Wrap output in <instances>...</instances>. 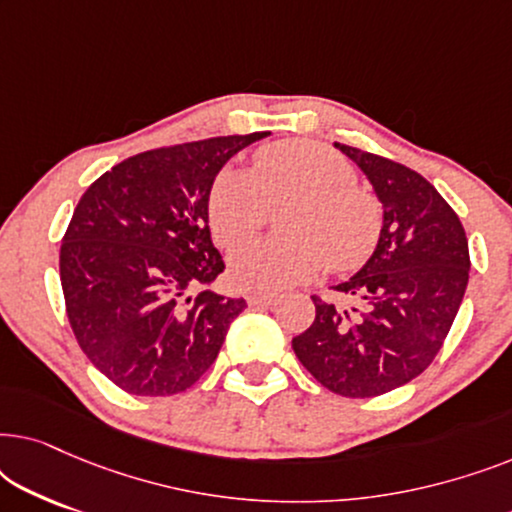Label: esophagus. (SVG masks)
<instances>
[{
    "mask_svg": "<svg viewBox=\"0 0 512 512\" xmlns=\"http://www.w3.org/2000/svg\"><path fill=\"white\" fill-rule=\"evenodd\" d=\"M247 303L251 307H268V305H275L277 303V296L275 293H261V291H254L247 296Z\"/></svg>",
    "mask_w": 512,
    "mask_h": 512,
    "instance_id": "obj_1",
    "label": "esophagus"
}]
</instances>
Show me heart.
Instances as JSON below:
<instances>
[{
    "mask_svg": "<svg viewBox=\"0 0 512 512\" xmlns=\"http://www.w3.org/2000/svg\"><path fill=\"white\" fill-rule=\"evenodd\" d=\"M293 202L284 214V240H256L235 251L230 275L242 289L282 291L324 268L352 270L373 254L382 233V207L359 188L356 170L338 151L307 139L263 146L254 172L226 167L209 188L207 214L214 240L226 249L263 226L268 207Z\"/></svg>",
    "mask_w": 512,
    "mask_h": 512,
    "instance_id": "b5f03b06",
    "label": "heart"
}]
</instances>
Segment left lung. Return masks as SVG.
I'll use <instances>...</instances> for the list:
<instances>
[{
  "label": "left lung",
  "mask_w": 512,
  "mask_h": 512,
  "mask_svg": "<svg viewBox=\"0 0 512 512\" xmlns=\"http://www.w3.org/2000/svg\"><path fill=\"white\" fill-rule=\"evenodd\" d=\"M335 149L382 202L380 242L354 277L333 286L352 305L312 298L317 317L291 345L333 394L370 398L429 368L464 300L471 258L459 216L422 174L354 146Z\"/></svg>",
  "instance_id": "1"
}]
</instances>
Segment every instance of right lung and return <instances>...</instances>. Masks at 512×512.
Here are the masks:
<instances>
[{"mask_svg": "<svg viewBox=\"0 0 512 512\" xmlns=\"http://www.w3.org/2000/svg\"><path fill=\"white\" fill-rule=\"evenodd\" d=\"M268 135L137 153L81 195L60 247L67 317L90 363L128 394L193 387L247 307L212 289L226 265L207 200L221 167Z\"/></svg>", "mask_w": 512, "mask_h": 512, "instance_id": "right-lung-1", "label": "right lung"}]
</instances>
